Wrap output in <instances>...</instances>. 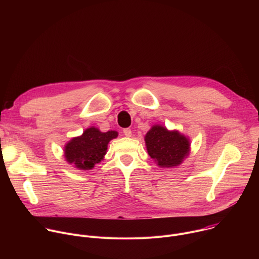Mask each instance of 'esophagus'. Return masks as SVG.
<instances>
[{
  "mask_svg": "<svg viewBox=\"0 0 259 259\" xmlns=\"http://www.w3.org/2000/svg\"><path fill=\"white\" fill-rule=\"evenodd\" d=\"M123 133H124V135H125L126 137H131V135H132V131H131L130 128H125V129L123 130Z\"/></svg>",
  "mask_w": 259,
  "mask_h": 259,
  "instance_id": "34e87169",
  "label": "esophagus"
}]
</instances>
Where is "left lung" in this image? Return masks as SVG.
<instances>
[{
	"mask_svg": "<svg viewBox=\"0 0 259 259\" xmlns=\"http://www.w3.org/2000/svg\"><path fill=\"white\" fill-rule=\"evenodd\" d=\"M146 150L161 168H172L182 163L190 154V139L178 131L154 125L146 133Z\"/></svg>",
	"mask_w": 259,
	"mask_h": 259,
	"instance_id": "obj_1",
	"label": "left lung"
}]
</instances>
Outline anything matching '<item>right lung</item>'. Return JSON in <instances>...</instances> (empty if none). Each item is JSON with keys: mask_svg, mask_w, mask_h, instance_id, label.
<instances>
[{"mask_svg": "<svg viewBox=\"0 0 259 259\" xmlns=\"http://www.w3.org/2000/svg\"><path fill=\"white\" fill-rule=\"evenodd\" d=\"M117 137V131L101 132L95 127H90L81 136L71 138L65 144V160L79 170H91L103 160L108 142Z\"/></svg>", "mask_w": 259, "mask_h": 259, "instance_id": "right-lung-1", "label": "right lung"}]
</instances>
